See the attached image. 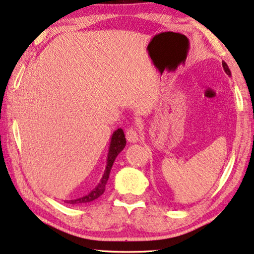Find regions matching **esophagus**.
Returning <instances> with one entry per match:
<instances>
[{
    "mask_svg": "<svg viewBox=\"0 0 254 254\" xmlns=\"http://www.w3.org/2000/svg\"><path fill=\"white\" fill-rule=\"evenodd\" d=\"M127 139L128 142H132V143H135L139 141V135L133 127H128L127 130Z\"/></svg>",
    "mask_w": 254,
    "mask_h": 254,
    "instance_id": "1",
    "label": "esophagus"
}]
</instances>
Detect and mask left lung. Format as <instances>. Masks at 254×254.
Here are the masks:
<instances>
[{
    "label": "left lung",
    "mask_w": 254,
    "mask_h": 254,
    "mask_svg": "<svg viewBox=\"0 0 254 254\" xmlns=\"http://www.w3.org/2000/svg\"><path fill=\"white\" fill-rule=\"evenodd\" d=\"M223 67H224V71L226 72V74H227V75H229V76H231V75H232V74H231V70H229L228 65H227V64L225 63L224 61H223Z\"/></svg>",
    "instance_id": "8db88e82"
}]
</instances>
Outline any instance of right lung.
<instances>
[{
	"label": "right lung",
	"mask_w": 254,
	"mask_h": 254,
	"mask_svg": "<svg viewBox=\"0 0 254 254\" xmlns=\"http://www.w3.org/2000/svg\"><path fill=\"white\" fill-rule=\"evenodd\" d=\"M126 144H127V140L122 128H118V130L113 132L111 142H110V149H108L106 168L105 171H104L103 178L100 180V182L97 184V187L92 189L88 194L81 196V198L73 199V200H64V202L69 204H83V203L91 202V201L98 199L99 196L103 194L104 191H105L106 183L108 179H110V173H111L113 164L115 162V158L118 157L120 152L123 150L124 147H126Z\"/></svg>",
	"instance_id": "obj_1"
}]
</instances>
